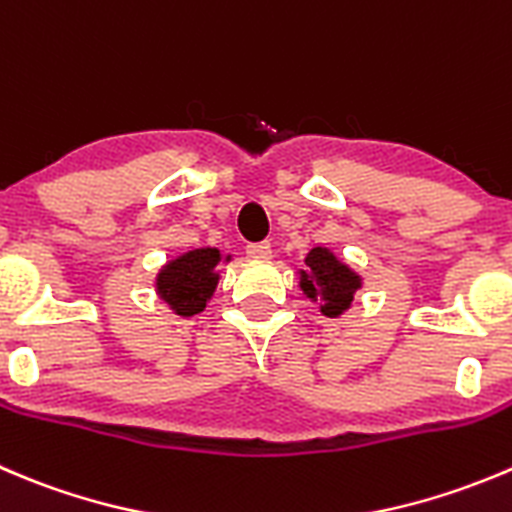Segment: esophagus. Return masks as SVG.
Masks as SVG:
<instances>
[{"label": "esophagus", "instance_id": "esophagus-1", "mask_svg": "<svg viewBox=\"0 0 512 512\" xmlns=\"http://www.w3.org/2000/svg\"><path fill=\"white\" fill-rule=\"evenodd\" d=\"M247 255H250L252 260H270V242H252V245H247Z\"/></svg>", "mask_w": 512, "mask_h": 512}]
</instances>
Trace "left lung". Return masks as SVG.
<instances>
[{
  "instance_id": "left-lung-1",
  "label": "left lung",
  "mask_w": 512,
  "mask_h": 512,
  "mask_svg": "<svg viewBox=\"0 0 512 512\" xmlns=\"http://www.w3.org/2000/svg\"><path fill=\"white\" fill-rule=\"evenodd\" d=\"M305 270H300V287L310 300H322L320 312L337 317L352 305V297L360 290V275L342 265L330 250L315 247L305 257Z\"/></svg>"
}]
</instances>
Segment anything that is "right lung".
<instances>
[{
	"label": "right lung",
	"instance_id": "right-lung-1",
	"mask_svg": "<svg viewBox=\"0 0 512 512\" xmlns=\"http://www.w3.org/2000/svg\"><path fill=\"white\" fill-rule=\"evenodd\" d=\"M222 255L215 247H200L167 262L157 275V292L162 300L182 317H192L205 310L207 300L215 292ZM230 260V257H227Z\"/></svg>",
	"mask_w": 512,
	"mask_h": 512
}]
</instances>
